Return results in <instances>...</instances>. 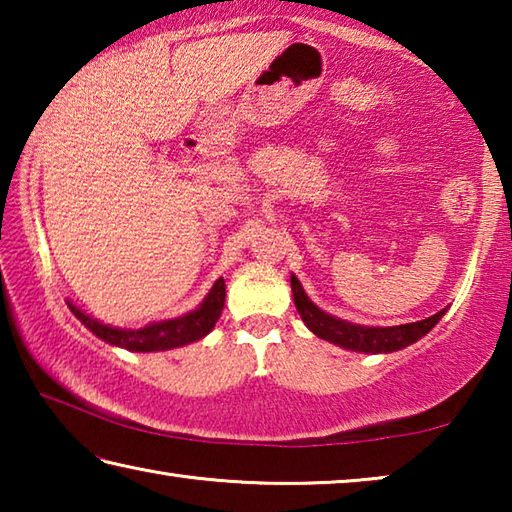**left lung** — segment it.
<instances>
[{
	"instance_id": "8db88e82",
	"label": "left lung",
	"mask_w": 512,
	"mask_h": 512,
	"mask_svg": "<svg viewBox=\"0 0 512 512\" xmlns=\"http://www.w3.org/2000/svg\"><path fill=\"white\" fill-rule=\"evenodd\" d=\"M291 291H293V302H296L300 318L305 320V325L318 336V339H325L329 343L341 345V348L354 350V352L381 354V352L402 350L406 345L422 339L424 334H429L447 311V309L438 311V314L418 320V323H406V325H395V327H368V325L348 323V320L329 316L323 309H318L314 302L309 300L296 275H291Z\"/></svg>"
}]
</instances>
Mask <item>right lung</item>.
Here are the masks:
<instances>
[{"mask_svg": "<svg viewBox=\"0 0 512 512\" xmlns=\"http://www.w3.org/2000/svg\"><path fill=\"white\" fill-rule=\"evenodd\" d=\"M225 302V282L223 277L214 282V287L207 293L205 300L198 305L194 311L171 318V320H160V323L144 325L140 329H121V327H110L99 323L97 318L88 314L67 302V307L72 309V314L81 320V323L90 329L94 336H99L101 341L110 345H117V348L131 350V352H162V350H173L180 348V345L201 341L214 329L216 320H219Z\"/></svg>", "mask_w": 512, "mask_h": 512, "instance_id": "1", "label": "right lung"}]
</instances>
